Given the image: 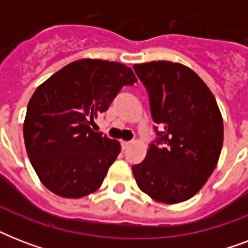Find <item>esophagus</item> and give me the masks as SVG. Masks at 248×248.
<instances>
[{"label": "esophagus", "mask_w": 248, "mask_h": 248, "mask_svg": "<svg viewBox=\"0 0 248 248\" xmlns=\"http://www.w3.org/2000/svg\"><path fill=\"white\" fill-rule=\"evenodd\" d=\"M130 144H131V141H124V140H122L121 141V147H122V149H126V148H128Z\"/></svg>", "instance_id": "obj_1"}]
</instances>
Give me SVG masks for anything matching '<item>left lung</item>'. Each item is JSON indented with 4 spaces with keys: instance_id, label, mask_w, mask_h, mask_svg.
I'll return each mask as SVG.
<instances>
[{
    "instance_id": "1",
    "label": "left lung",
    "mask_w": 248,
    "mask_h": 248,
    "mask_svg": "<svg viewBox=\"0 0 248 248\" xmlns=\"http://www.w3.org/2000/svg\"><path fill=\"white\" fill-rule=\"evenodd\" d=\"M134 71L147 89L157 124V139L143 162L132 166L136 184L155 201L180 203L200 192L217 165L223 117L215 96L190 68L151 62L135 64Z\"/></svg>"
}]
</instances>
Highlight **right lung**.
Instances as JSON below:
<instances>
[{
    "instance_id": "add662e5",
    "label": "right lung",
    "mask_w": 248,
    "mask_h": 248,
    "mask_svg": "<svg viewBox=\"0 0 248 248\" xmlns=\"http://www.w3.org/2000/svg\"><path fill=\"white\" fill-rule=\"evenodd\" d=\"M116 62L76 60L37 87L27 107L25 149L42 184L60 197L81 198L104 180L121 145L93 131L124 86L136 82Z\"/></svg>"
}]
</instances>
